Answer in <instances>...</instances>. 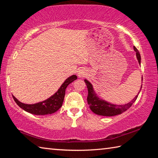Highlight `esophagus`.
<instances>
[{"label": "esophagus", "mask_w": 158, "mask_h": 158, "mask_svg": "<svg viewBox=\"0 0 158 158\" xmlns=\"http://www.w3.org/2000/svg\"><path fill=\"white\" fill-rule=\"evenodd\" d=\"M77 74H78L79 77H80V78H82V77H84L86 76L88 74V73H87L86 69H85L84 68H81V69H79L78 73H77Z\"/></svg>", "instance_id": "1"}]
</instances>
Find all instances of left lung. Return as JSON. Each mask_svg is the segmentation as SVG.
Instances as JSON below:
<instances>
[{
	"mask_svg": "<svg viewBox=\"0 0 158 158\" xmlns=\"http://www.w3.org/2000/svg\"><path fill=\"white\" fill-rule=\"evenodd\" d=\"M134 50L136 52V56H137L138 62L139 63V65H141L140 53L135 47H134ZM84 81L87 85L88 91H89V94H88L87 97V102L89 105L90 109H91V111L94 114L104 116H116V115L121 114L122 113H123V112L127 110L133 105V103L135 102L136 100H137L138 95L141 91V88H142V85H141L140 90L139 91L138 94L135 96V98H133L132 101H130V102L127 104H125V105H118L108 102L105 101V100H102V99L99 98L98 96H97V94L95 93L94 89H93L91 83L89 82L87 79H85Z\"/></svg>",
	"mask_w": 158,
	"mask_h": 158,
	"instance_id": "8db88e82",
	"label": "left lung"
}]
</instances>
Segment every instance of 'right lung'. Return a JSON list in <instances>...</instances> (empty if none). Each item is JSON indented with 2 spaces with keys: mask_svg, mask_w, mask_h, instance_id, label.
Returning a JSON list of instances; mask_svg holds the SVG:
<instances>
[{
  "mask_svg": "<svg viewBox=\"0 0 158 158\" xmlns=\"http://www.w3.org/2000/svg\"><path fill=\"white\" fill-rule=\"evenodd\" d=\"M77 79L76 75H72L68 77L61 86L56 92L54 94L51 96L49 98L47 99L40 102L33 104V105H28L19 101L15 96L12 95L13 99L18 106L23 109V110L35 115H48L55 113L57 111L61 106H62L64 98L65 95V89L68 85L73 82L74 80Z\"/></svg>",
  "mask_w": 158,
  "mask_h": 158,
  "instance_id": "add662e5",
  "label": "right lung"
}]
</instances>
